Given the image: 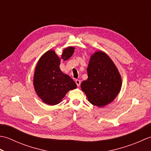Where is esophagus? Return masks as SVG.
I'll return each mask as SVG.
<instances>
[{
  "mask_svg": "<svg viewBox=\"0 0 151 151\" xmlns=\"http://www.w3.org/2000/svg\"><path fill=\"white\" fill-rule=\"evenodd\" d=\"M75 82H76V85H77V86H81V81H80V80H76V81H75Z\"/></svg>",
  "mask_w": 151,
  "mask_h": 151,
  "instance_id": "obj_1",
  "label": "esophagus"
}]
</instances>
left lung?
<instances>
[{
  "label": "left lung",
  "mask_w": 151,
  "mask_h": 151,
  "mask_svg": "<svg viewBox=\"0 0 151 151\" xmlns=\"http://www.w3.org/2000/svg\"><path fill=\"white\" fill-rule=\"evenodd\" d=\"M88 78L81 84L88 101L102 107L112 102L121 88V77L107 54L99 51L92 55L87 68Z\"/></svg>",
  "instance_id": "1"
}]
</instances>
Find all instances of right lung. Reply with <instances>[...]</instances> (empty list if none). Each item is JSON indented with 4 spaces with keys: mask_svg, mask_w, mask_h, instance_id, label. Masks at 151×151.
<instances>
[{
    "mask_svg": "<svg viewBox=\"0 0 151 151\" xmlns=\"http://www.w3.org/2000/svg\"><path fill=\"white\" fill-rule=\"evenodd\" d=\"M75 48L64 49L62 59L67 60L72 56ZM60 59L54 50L43 55L35 69L34 86L37 95L47 104L56 105L62 101L70 89L76 88V83L60 69Z\"/></svg>",
    "mask_w": 151,
    "mask_h": 151,
    "instance_id": "obj_1",
    "label": "right lung"
}]
</instances>
